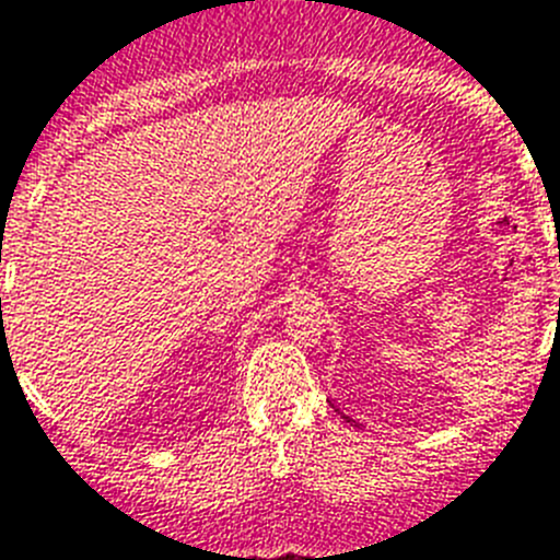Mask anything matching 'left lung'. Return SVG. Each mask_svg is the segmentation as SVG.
I'll use <instances>...</instances> for the list:
<instances>
[{"label":"left lung","mask_w":560,"mask_h":560,"mask_svg":"<svg viewBox=\"0 0 560 560\" xmlns=\"http://www.w3.org/2000/svg\"><path fill=\"white\" fill-rule=\"evenodd\" d=\"M336 412H339V409H336ZM339 415H341V418H345V420H348V423H355V420L348 418V415H345V412H339ZM355 427H359V423H355Z\"/></svg>","instance_id":"8db88e82"}]
</instances>
